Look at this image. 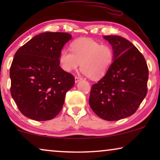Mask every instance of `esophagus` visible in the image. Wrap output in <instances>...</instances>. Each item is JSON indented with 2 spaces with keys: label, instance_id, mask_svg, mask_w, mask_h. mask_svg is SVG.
<instances>
[{
  "label": "esophagus",
  "instance_id": "34e87169",
  "mask_svg": "<svg viewBox=\"0 0 160 160\" xmlns=\"http://www.w3.org/2000/svg\"><path fill=\"white\" fill-rule=\"evenodd\" d=\"M81 80H82V78L78 77V76H76V77H75V82L76 83H78Z\"/></svg>",
  "mask_w": 160,
  "mask_h": 160
}]
</instances>
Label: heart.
Returning a JSON list of instances; mask_svg holds the SVG:
<instances>
[{"label": "heart", "instance_id": "heart-1", "mask_svg": "<svg viewBox=\"0 0 160 160\" xmlns=\"http://www.w3.org/2000/svg\"><path fill=\"white\" fill-rule=\"evenodd\" d=\"M70 47L71 52L64 49L59 56L60 67L66 72L77 69L81 63L84 74L92 79H100L107 73L113 62L112 48L93 39H76Z\"/></svg>", "mask_w": 160, "mask_h": 160}]
</instances>
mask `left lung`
Returning <instances> with one entry per match:
<instances>
[{
    "label": "left lung",
    "mask_w": 160,
    "mask_h": 160,
    "mask_svg": "<svg viewBox=\"0 0 160 160\" xmlns=\"http://www.w3.org/2000/svg\"><path fill=\"white\" fill-rule=\"evenodd\" d=\"M103 38L112 47L113 62L92 86L89 103L101 119L117 121L132 115L145 98L148 69L143 54L130 41L118 36Z\"/></svg>",
    "instance_id": "1"
}]
</instances>
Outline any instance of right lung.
<instances>
[{
  "label": "right lung",
  "mask_w": 160,
  "mask_h": 160,
  "mask_svg": "<svg viewBox=\"0 0 160 160\" xmlns=\"http://www.w3.org/2000/svg\"><path fill=\"white\" fill-rule=\"evenodd\" d=\"M71 38L67 32H42L15 53L10 68L11 95L25 117L47 121L62 109L75 78L60 67L59 56Z\"/></svg>",
  "instance_id": "right-lung-1"
}]
</instances>
